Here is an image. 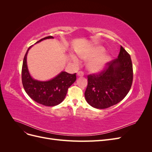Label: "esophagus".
I'll return each mask as SVG.
<instances>
[{"label":"esophagus","instance_id":"esophagus-1","mask_svg":"<svg viewBox=\"0 0 152 152\" xmlns=\"http://www.w3.org/2000/svg\"><path fill=\"white\" fill-rule=\"evenodd\" d=\"M77 75L79 77H83L84 76V72L82 71H79L77 73Z\"/></svg>","mask_w":152,"mask_h":152}]
</instances>
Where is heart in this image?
<instances>
[{
  "mask_svg": "<svg viewBox=\"0 0 152 152\" xmlns=\"http://www.w3.org/2000/svg\"><path fill=\"white\" fill-rule=\"evenodd\" d=\"M104 49L101 46L95 47L81 55V57L87 59L92 57L87 63V68L92 72H99L102 71L107 66L110 61V56L107 54H104Z\"/></svg>",
  "mask_w": 152,
  "mask_h": 152,
  "instance_id": "b5f03b06",
  "label": "heart"
}]
</instances>
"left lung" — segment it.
I'll return each instance as SVG.
<instances>
[{
  "label": "left lung",
  "mask_w": 152,
  "mask_h": 152,
  "mask_svg": "<svg viewBox=\"0 0 152 152\" xmlns=\"http://www.w3.org/2000/svg\"><path fill=\"white\" fill-rule=\"evenodd\" d=\"M133 69L130 54L121 45L118 58L109 61L103 70L87 75L84 96L92 107L104 109L117 104L130 91Z\"/></svg>",
  "instance_id": "8db88e82"
}]
</instances>
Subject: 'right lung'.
<instances>
[{
	"instance_id": "right-lung-1",
	"label": "right lung",
	"mask_w": 152,
	"mask_h": 152,
	"mask_svg": "<svg viewBox=\"0 0 152 152\" xmlns=\"http://www.w3.org/2000/svg\"><path fill=\"white\" fill-rule=\"evenodd\" d=\"M53 38H54L53 36H48L37 42ZM31 46L27 50L23 62L21 70L23 86L27 94L35 102L47 107L58 105L65 99L69 87L76 80V73L70 74L66 72H62L53 79L46 82L33 79L30 75L26 65V55Z\"/></svg>"
}]
</instances>
